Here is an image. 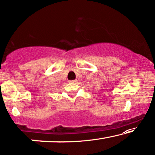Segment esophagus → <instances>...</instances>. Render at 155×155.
<instances>
[{"label":"esophagus","mask_w":155,"mask_h":155,"mask_svg":"<svg viewBox=\"0 0 155 155\" xmlns=\"http://www.w3.org/2000/svg\"><path fill=\"white\" fill-rule=\"evenodd\" d=\"M69 82H72V83H76V82H77V80H70Z\"/></svg>","instance_id":"obj_1"}]
</instances>
